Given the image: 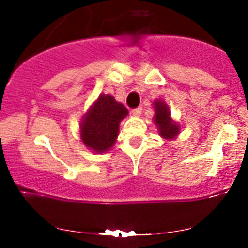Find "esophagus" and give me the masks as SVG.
I'll return each mask as SVG.
<instances>
[{
	"label": "esophagus",
	"instance_id": "1",
	"mask_svg": "<svg viewBox=\"0 0 248 248\" xmlns=\"http://www.w3.org/2000/svg\"><path fill=\"white\" fill-rule=\"evenodd\" d=\"M141 111H142L141 107H138V108H136V109L132 110V114H133L134 116H139V115L141 114Z\"/></svg>",
	"mask_w": 248,
	"mask_h": 248
}]
</instances>
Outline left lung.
I'll return each mask as SVG.
<instances>
[{"label":"left lung","instance_id":"8db88e82","mask_svg":"<svg viewBox=\"0 0 248 248\" xmlns=\"http://www.w3.org/2000/svg\"><path fill=\"white\" fill-rule=\"evenodd\" d=\"M154 122L158 128L159 136L163 137L164 139L172 140L180 133V127L176 122L171 120L169 107L163 101L156 99L154 103Z\"/></svg>","mask_w":248,"mask_h":248}]
</instances>
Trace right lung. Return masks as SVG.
Listing matches in <instances>:
<instances>
[{"label": "right lung", "mask_w": 248, "mask_h": 248, "mask_svg": "<svg viewBox=\"0 0 248 248\" xmlns=\"http://www.w3.org/2000/svg\"><path fill=\"white\" fill-rule=\"evenodd\" d=\"M128 115L124 104L110 94H101L82 116L80 138L87 149L96 154L110 150L119 136L120 122Z\"/></svg>", "instance_id": "add662e5"}]
</instances>
